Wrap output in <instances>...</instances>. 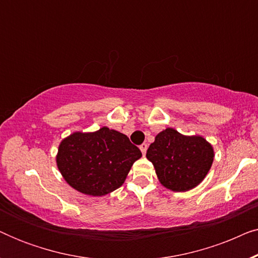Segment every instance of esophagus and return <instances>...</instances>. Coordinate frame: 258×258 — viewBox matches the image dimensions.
Instances as JSON below:
<instances>
[{
    "instance_id": "esophagus-1",
    "label": "esophagus",
    "mask_w": 258,
    "mask_h": 258,
    "mask_svg": "<svg viewBox=\"0 0 258 258\" xmlns=\"http://www.w3.org/2000/svg\"><path fill=\"white\" fill-rule=\"evenodd\" d=\"M140 149H141V151H142V154H143V156H144V155H146V153H147V149H148V144H147V143H143V144H141V146H140Z\"/></svg>"
}]
</instances>
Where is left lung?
Here are the masks:
<instances>
[{"label": "left lung", "instance_id": "left-lung-1", "mask_svg": "<svg viewBox=\"0 0 258 258\" xmlns=\"http://www.w3.org/2000/svg\"><path fill=\"white\" fill-rule=\"evenodd\" d=\"M161 184L172 191H188L206 177L214 161V149L202 136H184L167 128L147 150Z\"/></svg>", "mask_w": 258, "mask_h": 258}]
</instances>
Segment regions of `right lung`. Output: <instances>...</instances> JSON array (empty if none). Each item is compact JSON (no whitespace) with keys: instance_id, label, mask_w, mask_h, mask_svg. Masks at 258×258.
I'll list each match as a JSON object with an SVG mask.
<instances>
[{"instance_id":"add662e5","label":"right lung","mask_w":258,"mask_h":258,"mask_svg":"<svg viewBox=\"0 0 258 258\" xmlns=\"http://www.w3.org/2000/svg\"><path fill=\"white\" fill-rule=\"evenodd\" d=\"M142 156L124 134L103 126L95 133H74L61 142L58 170L77 191L103 196L124 183L134 162Z\"/></svg>"}]
</instances>
